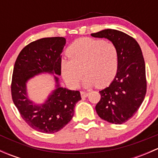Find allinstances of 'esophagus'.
I'll return each instance as SVG.
<instances>
[{
    "instance_id": "esophagus-1",
    "label": "esophagus",
    "mask_w": 158,
    "mask_h": 158,
    "mask_svg": "<svg viewBox=\"0 0 158 158\" xmlns=\"http://www.w3.org/2000/svg\"><path fill=\"white\" fill-rule=\"evenodd\" d=\"M88 95H89V92H83V91H82V92H81V96H82V98H85V97H87Z\"/></svg>"
}]
</instances>
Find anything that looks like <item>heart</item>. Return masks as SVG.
Instances as JSON below:
<instances>
[{
    "label": "heart",
    "instance_id": "obj_1",
    "mask_svg": "<svg viewBox=\"0 0 158 158\" xmlns=\"http://www.w3.org/2000/svg\"><path fill=\"white\" fill-rule=\"evenodd\" d=\"M67 55L69 59L61 62V72L64 80L72 88L78 86L83 73L85 87L97 85L100 88L109 85L117 73L118 51L111 42L81 38L69 46Z\"/></svg>",
    "mask_w": 158,
    "mask_h": 158
}]
</instances>
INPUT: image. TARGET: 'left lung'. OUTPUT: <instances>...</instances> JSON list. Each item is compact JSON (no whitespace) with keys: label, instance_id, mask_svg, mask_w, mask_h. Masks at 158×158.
Masks as SVG:
<instances>
[{"label":"left lung","instance_id":"obj_1","mask_svg":"<svg viewBox=\"0 0 158 158\" xmlns=\"http://www.w3.org/2000/svg\"><path fill=\"white\" fill-rule=\"evenodd\" d=\"M106 38L118 51V67L110 85L100 91L101 98L95 106L98 115L110 123L121 125L137 112L147 92L145 63L141 47L126 33L107 29L92 33Z\"/></svg>","mask_w":158,"mask_h":158}]
</instances>
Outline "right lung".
<instances>
[{"label":"right lung","mask_w":158,"mask_h":158,"mask_svg":"<svg viewBox=\"0 0 158 158\" xmlns=\"http://www.w3.org/2000/svg\"><path fill=\"white\" fill-rule=\"evenodd\" d=\"M66 44L64 37H47L27 45L19 53L13 71L11 95L22 118L34 130L52 134L64 128L74 114L76 103L81 100L79 91L60 87L44 104L37 106L28 99L26 83L28 79L43 73L61 75V53Z\"/></svg>","instance_id":"1"}]
</instances>
